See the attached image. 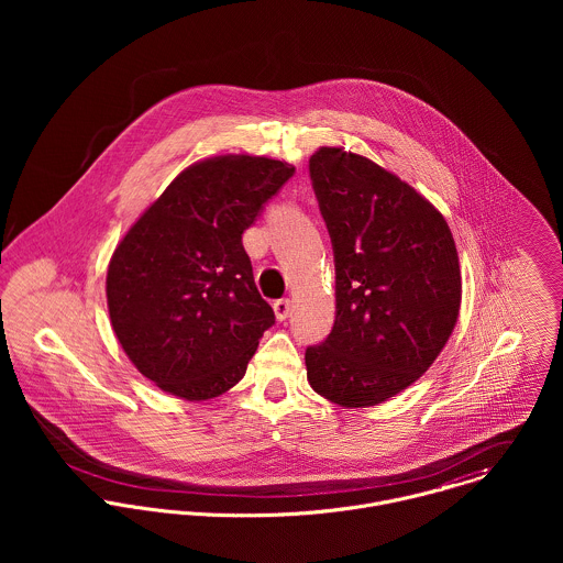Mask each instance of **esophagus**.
<instances>
[{"mask_svg": "<svg viewBox=\"0 0 563 563\" xmlns=\"http://www.w3.org/2000/svg\"><path fill=\"white\" fill-rule=\"evenodd\" d=\"M273 310H275L277 321H286L288 314H290V310H292V301H290V299H277V301L273 303Z\"/></svg>", "mask_w": 563, "mask_h": 563, "instance_id": "34e87169", "label": "esophagus"}]
</instances>
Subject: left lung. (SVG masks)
<instances>
[{"mask_svg": "<svg viewBox=\"0 0 563 563\" xmlns=\"http://www.w3.org/2000/svg\"><path fill=\"white\" fill-rule=\"evenodd\" d=\"M310 177L333 246L335 321L306 349L308 382L342 407L388 401L433 364L457 322L453 234L424 197L364 156L321 147Z\"/></svg>", "mask_w": 563, "mask_h": 563, "instance_id": "1", "label": "left lung"}]
</instances>
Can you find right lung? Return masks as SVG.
<instances>
[{"instance_id": "add662e5", "label": "right lung", "mask_w": 563, "mask_h": 563, "mask_svg": "<svg viewBox=\"0 0 563 563\" xmlns=\"http://www.w3.org/2000/svg\"><path fill=\"white\" fill-rule=\"evenodd\" d=\"M292 175V164L264 156L197 162L119 242L106 277L112 329L164 393L206 401L244 377L275 312L242 234Z\"/></svg>"}]
</instances>
